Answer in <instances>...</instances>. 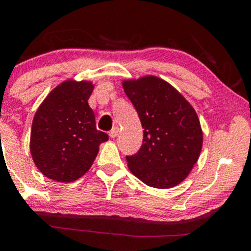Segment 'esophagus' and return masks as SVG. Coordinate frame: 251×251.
I'll use <instances>...</instances> for the list:
<instances>
[{
	"mask_svg": "<svg viewBox=\"0 0 251 251\" xmlns=\"http://www.w3.org/2000/svg\"><path fill=\"white\" fill-rule=\"evenodd\" d=\"M118 132H119V128H118V127H113V128L111 129V131L108 132V135H109V137H111V138H116L117 135H118Z\"/></svg>",
	"mask_w": 251,
	"mask_h": 251,
	"instance_id": "34e87169",
	"label": "esophagus"
}]
</instances>
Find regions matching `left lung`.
I'll return each instance as SVG.
<instances>
[{
    "label": "left lung",
    "mask_w": 251,
    "mask_h": 251,
    "mask_svg": "<svg viewBox=\"0 0 251 251\" xmlns=\"http://www.w3.org/2000/svg\"><path fill=\"white\" fill-rule=\"evenodd\" d=\"M144 128L143 145L126 155L129 171L146 185L169 189L185 179L201 154L197 113L170 83L157 76L123 82Z\"/></svg>",
    "instance_id": "left-lung-1"
}]
</instances>
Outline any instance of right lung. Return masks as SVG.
<instances>
[{"label":"right lung","mask_w":251,"mask_h":251,"mask_svg":"<svg viewBox=\"0 0 251 251\" xmlns=\"http://www.w3.org/2000/svg\"><path fill=\"white\" fill-rule=\"evenodd\" d=\"M93 85L65 81L37 108L30 133V153L36 168L56 181H73L88 171L99 145L108 140L96 127L88 106Z\"/></svg>","instance_id":"1"}]
</instances>
